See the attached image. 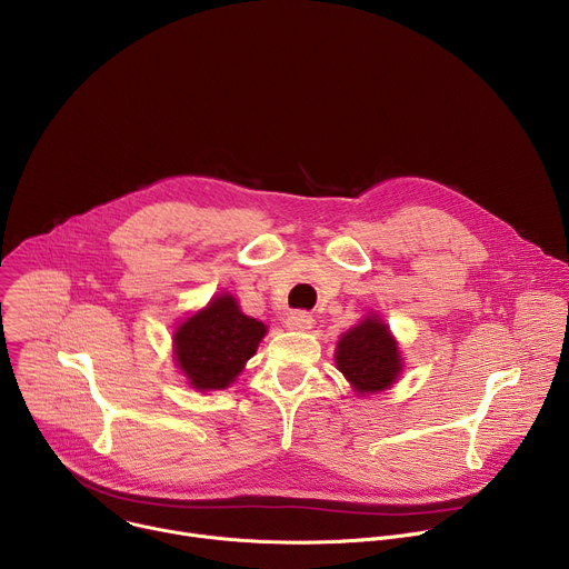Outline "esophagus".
Listing matches in <instances>:
<instances>
[{
  "label": "esophagus",
  "mask_w": 569,
  "mask_h": 569,
  "mask_svg": "<svg viewBox=\"0 0 569 569\" xmlns=\"http://www.w3.org/2000/svg\"><path fill=\"white\" fill-rule=\"evenodd\" d=\"M286 327L292 331H308V329H312V315L306 310H295L288 315Z\"/></svg>",
  "instance_id": "1"
}]
</instances>
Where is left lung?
Returning <instances> with one entry per match:
<instances>
[{
  "mask_svg": "<svg viewBox=\"0 0 569 569\" xmlns=\"http://www.w3.org/2000/svg\"><path fill=\"white\" fill-rule=\"evenodd\" d=\"M336 362L360 393L387 389L402 369L398 347L376 315L342 336Z\"/></svg>",
  "mask_w": 569,
  "mask_h": 569,
  "instance_id": "obj_1",
  "label": "left lung"
}]
</instances>
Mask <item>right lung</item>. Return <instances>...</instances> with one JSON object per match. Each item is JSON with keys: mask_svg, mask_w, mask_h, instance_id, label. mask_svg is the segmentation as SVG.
Here are the masks:
<instances>
[{"mask_svg": "<svg viewBox=\"0 0 569 569\" xmlns=\"http://www.w3.org/2000/svg\"><path fill=\"white\" fill-rule=\"evenodd\" d=\"M263 336L266 323L242 315L231 295H220L178 329L176 358L196 389H224Z\"/></svg>", "mask_w": 569, "mask_h": 569, "instance_id": "obj_1", "label": "right lung"}]
</instances>
